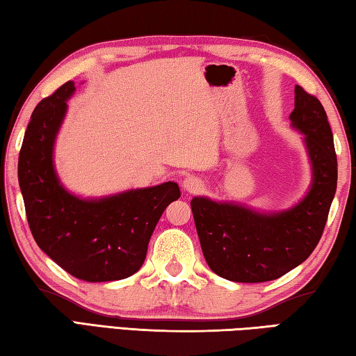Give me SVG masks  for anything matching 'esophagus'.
Instances as JSON below:
<instances>
[{
    "mask_svg": "<svg viewBox=\"0 0 356 356\" xmlns=\"http://www.w3.org/2000/svg\"><path fill=\"white\" fill-rule=\"evenodd\" d=\"M183 188L186 192H189V194H195V192L203 189V181L200 178L188 177L183 179Z\"/></svg>",
    "mask_w": 356,
    "mask_h": 356,
    "instance_id": "1",
    "label": "esophagus"
}]
</instances>
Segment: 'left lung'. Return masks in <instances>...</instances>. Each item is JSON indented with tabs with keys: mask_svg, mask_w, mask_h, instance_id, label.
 <instances>
[{
	"mask_svg": "<svg viewBox=\"0 0 356 356\" xmlns=\"http://www.w3.org/2000/svg\"><path fill=\"white\" fill-rule=\"evenodd\" d=\"M294 93L291 127L303 134L311 167L309 188L300 200L280 211L204 195L191 202L204 259L229 282L263 283L283 277L313 253L325 228L338 184L333 133L319 99L300 86Z\"/></svg>",
	"mask_w": 356,
	"mask_h": 356,
	"instance_id": "obj_1",
	"label": "left lung"
}]
</instances>
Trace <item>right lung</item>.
Here are the masks:
<instances>
[{"instance_id": "right-lung-1", "label": "right lung", "mask_w": 356, "mask_h": 356, "mask_svg": "<svg viewBox=\"0 0 356 356\" xmlns=\"http://www.w3.org/2000/svg\"><path fill=\"white\" fill-rule=\"evenodd\" d=\"M74 90L68 81L35 106L18 158V183L42 252L84 282H115L140 269L156 223L181 192L173 181L103 197L68 191L56 170L54 147Z\"/></svg>"}]
</instances>
